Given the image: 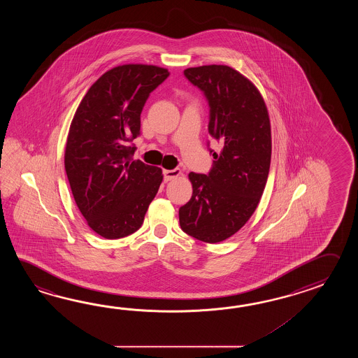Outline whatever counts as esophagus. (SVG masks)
<instances>
[{
    "label": "esophagus",
    "instance_id": "obj_1",
    "mask_svg": "<svg viewBox=\"0 0 358 358\" xmlns=\"http://www.w3.org/2000/svg\"><path fill=\"white\" fill-rule=\"evenodd\" d=\"M162 174H164V180L169 182V180H173L180 176L182 171H180V169H173V170H164Z\"/></svg>",
    "mask_w": 358,
    "mask_h": 358
}]
</instances>
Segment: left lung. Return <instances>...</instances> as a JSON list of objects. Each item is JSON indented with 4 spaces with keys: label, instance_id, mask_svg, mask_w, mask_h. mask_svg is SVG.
<instances>
[{
    "label": "left lung",
    "instance_id": "1",
    "mask_svg": "<svg viewBox=\"0 0 358 358\" xmlns=\"http://www.w3.org/2000/svg\"><path fill=\"white\" fill-rule=\"evenodd\" d=\"M210 107L208 133L221 145L207 174L190 173L193 194L179 208L180 228L206 243L236 234L251 217L266 185L271 161V129L259 92L227 65L184 70Z\"/></svg>",
    "mask_w": 358,
    "mask_h": 358
}]
</instances>
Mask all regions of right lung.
Returning <instances> with one entry per match:
<instances>
[{
    "instance_id": "right-lung-1",
    "label": "right lung",
    "mask_w": 358,
    "mask_h": 358,
    "mask_svg": "<svg viewBox=\"0 0 358 358\" xmlns=\"http://www.w3.org/2000/svg\"><path fill=\"white\" fill-rule=\"evenodd\" d=\"M166 69L129 64L106 71L76 108L69 130L65 170L76 206L90 228L106 239L142 227L162 182L156 166L133 160L141 114Z\"/></svg>"
}]
</instances>
